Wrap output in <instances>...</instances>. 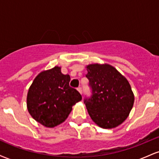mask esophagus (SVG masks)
<instances>
[{
    "label": "esophagus",
    "mask_w": 159,
    "mask_h": 159,
    "mask_svg": "<svg viewBox=\"0 0 159 159\" xmlns=\"http://www.w3.org/2000/svg\"><path fill=\"white\" fill-rule=\"evenodd\" d=\"M77 90H78V92H79L80 93H81V94L82 95V88H81V87H78V88H77Z\"/></svg>",
    "instance_id": "34e87169"
}]
</instances>
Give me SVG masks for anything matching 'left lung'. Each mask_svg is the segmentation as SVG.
<instances>
[{
    "mask_svg": "<svg viewBox=\"0 0 159 159\" xmlns=\"http://www.w3.org/2000/svg\"><path fill=\"white\" fill-rule=\"evenodd\" d=\"M87 70L91 95L84 102L89 115L103 129L116 127L128 117L134 104L129 81L108 64H90Z\"/></svg>",
    "mask_w": 159,
    "mask_h": 159,
    "instance_id": "left-lung-1",
    "label": "left lung"
}]
</instances>
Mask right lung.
Here are the masks:
<instances>
[{"instance_id":"1","label":"right lung","mask_w":159,"mask_h":159,"mask_svg":"<svg viewBox=\"0 0 159 159\" xmlns=\"http://www.w3.org/2000/svg\"><path fill=\"white\" fill-rule=\"evenodd\" d=\"M69 81L70 76L63 75L58 66L36 76L27 97V109L34 120L50 128L65 121L72 106L82 99Z\"/></svg>"}]
</instances>
